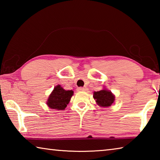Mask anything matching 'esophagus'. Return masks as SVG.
Segmentation results:
<instances>
[{"mask_svg":"<svg viewBox=\"0 0 160 160\" xmlns=\"http://www.w3.org/2000/svg\"><path fill=\"white\" fill-rule=\"evenodd\" d=\"M85 90H86V88H78V91H79V92L85 91Z\"/></svg>","mask_w":160,"mask_h":160,"instance_id":"esophagus-1","label":"esophagus"}]
</instances>
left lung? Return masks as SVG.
I'll use <instances>...</instances> for the list:
<instances>
[{"instance_id": "8db88e82", "label": "left lung", "mask_w": 160, "mask_h": 160, "mask_svg": "<svg viewBox=\"0 0 160 160\" xmlns=\"http://www.w3.org/2000/svg\"><path fill=\"white\" fill-rule=\"evenodd\" d=\"M93 97L97 104L101 107H109L115 101V95L107 88L97 92H94Z\"/></svg>"}]
</instances>
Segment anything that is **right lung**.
Wrapping results in <instances>:
<instances>
[{"mask_svg": "<svg viewBox=\"0 0 160 160\" xmlns=\"http://www.w3.org/2000/svg\"><path fill=\"white\" fill-rule=\"evenodd\" d=\"M73 95L72 90H66L60 85H56L47 99V106L52 109L64 110Z\"/></svg>", "mask_w": 160, "mask_h": 160, "instance_id": "obj_1", "label": "right lung"}]
</instances>
